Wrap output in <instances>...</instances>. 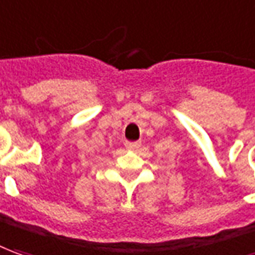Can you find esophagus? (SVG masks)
Wrapping results in <instances>:
<instances>
[{
	"instance_id": "1",
	"label": "esophagus",
	"mask_w": 255,
	"mask_h": 255,
	"mask_svg": "<svg viewBox=\"0 0 255 255\" xmlns=\"http://www.w3.org/2000/svg\"><path fill=\"white\" fill-rule=\"evenodd\" d=\"M125 145H126L128 148H130V150H136V148H138V147L141 145V141H126Z\"/></svg>"
}]
</instances>
